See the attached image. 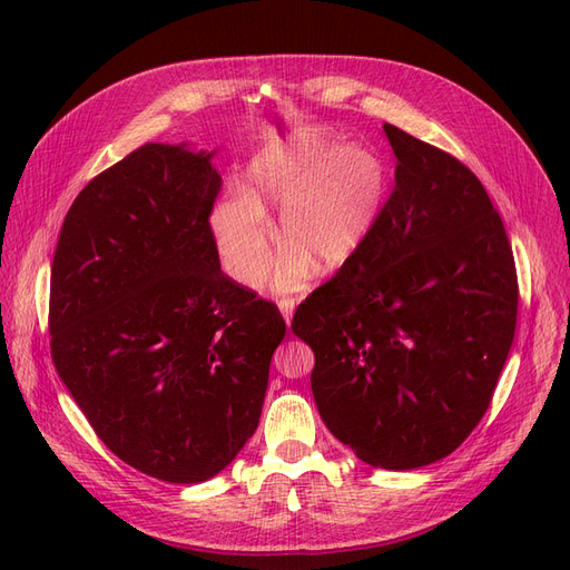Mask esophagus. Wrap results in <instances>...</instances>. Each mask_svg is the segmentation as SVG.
Listing matches in <instances>:
<instances>
[{
	"mask_svg": "<svg viewBox=\"0 0 570 570\" xmlns=\"http://www.w3.org/2000/svg\"><path fill=\"white\" fill-rule=\"evenodd\" d=\"M278 306H281V312H283L285 321L289 323V321H292V314H295V299L283 297V299H278Z\"/></svg>",
	"mask_w": 570,
	"mask_h": 570,
	"instance_id": "esophagus-1",
	"label": "esophagus"
}]
</instances>
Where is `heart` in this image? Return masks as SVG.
<instances>
[{
    "label": "heart",
    "mask_w": 570,
    "mask_h": 570,
    "mask_svg": "<svg viewBox=\"0 0 570 570\" xmlns=\"http://www.w3.org/2000/svg\"><path fill=\"white\" fill-rule=\"evenodd\" d=\"M387 199V170L364 147L302 140L258 157L245 193L223 197L212 214L220 264L245 287L264 281L273 235L266 206H281L275 235L285 245L271 287L299 292L321 271L350 264L373 235Z\"/></svg>",
    "instance_id": "heart-1"
}]
</instances>
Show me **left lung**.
Segmentation results:
<instances>
[{
  "label": "left lung",
  "instance_id": "1",
  "mask_svg": "<svg viewBox=\"0 0 570 570\" xmlns=\"http://www.w3.org/2000/svg\"><path fill=\"white\" fill-rule=\"evenodd\" d=\"M383 130L396 168L381 220L299 304L292 331L314 350L327 430L375 469L411 471L452 454L485 416L515 333L519 278L473 170Z\"/></svg>",
  "mask_w": 570,
  "mask_h": 570
}]
</instances>
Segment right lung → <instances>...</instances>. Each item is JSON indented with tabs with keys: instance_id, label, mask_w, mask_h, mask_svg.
Returning a JSON list of instances; mask_svg holds the SVG:
<instances>
[{
	"instance_id": "right-lung-1",
	"label": "right lung",
	"mask_w": 570,
	"mask_h": 570,
	"mask_svg": "<svg viewBox=\"0 0 570 570\" xmlns=\"http://www.w3.org/2000/svg\"><path fill=\"white\" fill-rule=\"evenodd\" d=\"M212 154L149 142L92 178L51 262V361L97 438L157 480L204 482L254 435L278 306L220 271Z\"/></svg>"
}]
</instances>
